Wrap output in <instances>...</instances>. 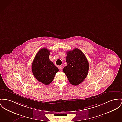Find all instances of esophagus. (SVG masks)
<instances>
[{"mask_svg": "<svg viewBox=\"0 0 122 122\" xmlns=\"http://www.w3.org/2000/svg\"><path fill=\"white\" fill-rule=\"evenodd\" d=\"M59 69H60L61 71H62V66H59Z\"/></svg>", "mask_w": 122, "mask_h": 122, "instance_id": "1", "label": "esophagus"}]
</instances>
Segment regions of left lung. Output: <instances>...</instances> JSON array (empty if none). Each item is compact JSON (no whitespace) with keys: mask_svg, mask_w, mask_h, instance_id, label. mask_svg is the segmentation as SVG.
Here are the masks:
<instances>
[{"mask_svg":"<svg viewBox=\"0 0 122 122\" xmlns=\"http://www.w3.org/2000/svg\"><path fill=\"white\" fill-rule=\"evenodd\" d=\"M66 55L67 65L63 68V72L70 84L77 86L84 81L88 74V61L84 54L77 48L66 52Z\"/></svg>","mask_w":122,"mask_h":122,"instance_id":"8db88e82","label":"left lung"}]
</instances>
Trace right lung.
Masks as SVG:
<instances>
[{
  "instance_id": "right-lung-1",
  "label": "right lung",
  "mask_w": 122,
  "mask_h": 122,
  "mask_svg": "<svg viewBox=\"0 0 122 122\" xmlns=\"http://www.w3.org/2000/svg\"><path fill=\"white\" fill-rule=\"evenodd\" d=\"M50 51L46 48L41 49L36 54L32 64V71L37 81L48 85L53 81L58 67L50 61Z\"/></svg>"
}]
</instances>
